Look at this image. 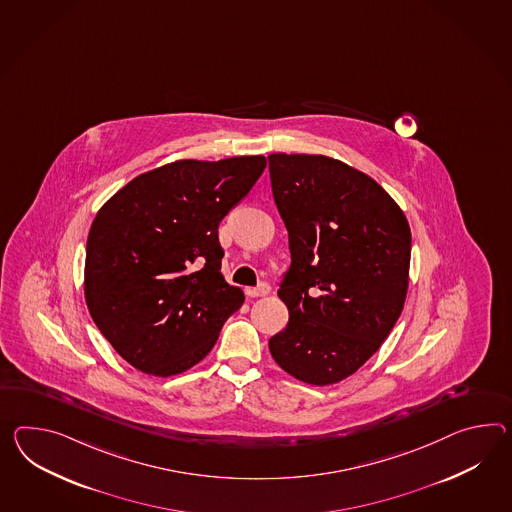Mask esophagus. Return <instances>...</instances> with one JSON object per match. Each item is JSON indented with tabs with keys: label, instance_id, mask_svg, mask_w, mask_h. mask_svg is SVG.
<instances>
[{
	"label": "esophagus",
	"instance_id": "1",
	"mask_svg": "<svg viewBox=\"0 0 512 512\" xmlns=\"http://www.w3.org/2000/svg\"><path fill=\"white\" fill-rule=\"evenodd\" d=\"M270 290H272V288H270L268 283H261L259 287L248 288L246 292H248L250 298H264V296L270 294Z\"/></svg>",
	"mask_w": 512,
	"mask_h": 512
}]
</instances>
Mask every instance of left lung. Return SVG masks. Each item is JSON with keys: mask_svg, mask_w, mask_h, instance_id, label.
<instances>
[{"mask_svg": "<svg viewBox=\"0 0 512 512\" xmlns=\"http://www.w3.org/2000/svg\"><path fill=\"white\" fill-rule=\"evenodd\" d=\"M287 225L290 268L277 290L288 324L274 361L325 387L355 374L398 322L409 288L411 227L370 175L325 155L268 157Z\"/></svg>", "mask_w": 512, "mask_h": 512, "instance_id": "left-lung-1", "label": "left lung"}]
</instances>
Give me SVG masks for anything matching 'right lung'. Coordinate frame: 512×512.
I'll list each match as a JSON object with an SVG mask.
<instances>
[{
	"label": "right lung",
	"instance_id": "1",
	"mask_svg": "<svg viewBox=\"0 0 512 512\" xmlns=\"http://www.w3.org/2000/svg\"><path fill=\"white\" fill-rule=\"evenodd\" d=\"M266 168L262 155L175 161L140 174L90 225L85 300L101 335L144 374L207 357L244 292L222 275L218 225Z\"/></svg>",
	"mask_w": 512,
	"mask_h": 512
}]
</instances>
